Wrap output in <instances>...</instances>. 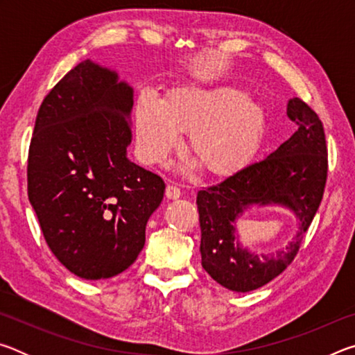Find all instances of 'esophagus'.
Masks as SVG:
<instances>
[{"label":"esophagus","mask_w":355,"mask_h":355,"mask_svg":"<svg viewBox=\"0 0 355 355\" xmlns=\"http://www.w3.org/2000/svg\"><path fill=\"white\" fill-rule=\"evenodd\" d=\"M166 197H167V199H171V200L180 199V197H182V189H180L178 186H175V184H167Z\"/></svg>","instance_id":"1"}]
</instances>
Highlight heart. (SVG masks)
<instances>
[{
	"label": "heart",
	"instance_id": "heart-1",
	"mask_svg": "<svg viewBox=\"0 0 355 355\" xmlns=\"http://www.w3.org/2000/svg\"><path fill=\"white\" fill-rule=\"evenodd\" d=\"M137 153L146 164L159 163L189 131L188 148L202 169L228 175L255 153L264 130V110L233 84L180 86L163 101L144 92L135 106Z\"/></svg>",
	"mask_w": 355,
	"mask_h": 355
}]
</instances>
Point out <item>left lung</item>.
Segmentation results:
<instances>
[{
  "label": "left lung",
  "instance_id": "8db88e82",
  "mask_svg": "<svg viewBox=\"0 0 355 355\" xmlns=\"http://www.w3.org/2000/svg\"><path fill=\"white\" fill-rule=\"evenodd\" d=\"M286 116L297 125L290 139L264 159L197 194L202 266L232 291H254L284 272L296 257L322 200L327 180L322 122L300 98L288 101ZM252 205H280L297 216L300 228L285 250L257 256L239 244L234 222Z\"/></svg>",
  "mask_w": 355,
  "mask_h": 355
}]
</instances>
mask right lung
<instances>
[{
    "mask_svg": "<svg viewBox=\"0 0 355 355\" xmlns=\"http://www.w3.org/2000/svg\"><path fill=\"white\" fill-rule=\"evenodd\" d=\"M133 87L86 59L39 107L28 155V197L44 238L86 280L123 272L146 244L166 184L127 158Z\"/></svg>",
    "mask_w": 355,
    "mask_h": 355,
    "instance_id": "add662e5",
    "label": "right lung"
}]
</instances>
